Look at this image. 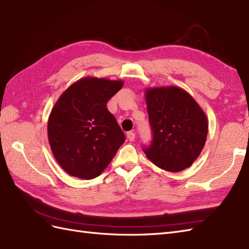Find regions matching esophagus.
<instances>
[{"instance_id": "esophagus-1", "label": "esophagus", "mask_w": 249, "mask_h": 249, "mask_svg": "<svg viewBox=\"0 0 249 249\" xmlns=\"http://www.w3.org/2000/svg\"><path fill=\"white\" fill-rule=\"evenodd\" d=\"M126 138L129 139L130 142H133L135 139V132L134 131H130L126 133Z\"/></svg>"}]
</instances>
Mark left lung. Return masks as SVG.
Here are the masks:
<instances>
[{
    "mask_svg": "<svg viewBox=\"0 0 249 249\" xmlns=\"http://www.w3.org/2000/svg\"><path fill=\"white\" fill-rule=\"evenodd\" d=\"M144 98L153 132L145 155L169 172L189 168L207 138L208 120L202 107L185 89L173 86L147 88Z\"/></svg>",
    "mask_w": 249,
    "mask_h": 249,
    "instance_id": "left-lung-1",
    "label": "left lung"
}]
</instances>
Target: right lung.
I'll list each match as a JSON object with an SVG mask.
<instances>
[{
    "mask_svg": "<svg viewBox=\"0 0 249 249\" xmlns=\"http://www.w3.org/2000/svg\"><path fill=\"white\" fill-rule=\"evenodd\" d=\"M123 86V80L84 77L66 89L52 108L48 142L53 157L71 177H99L124 142V132L107 108Z\"/></svg>",
    "mask_w": 249,
    "mask_h": 249,
    "instance_id": "right-lung-1",
    "label": "right lung"
}]
</instances>
